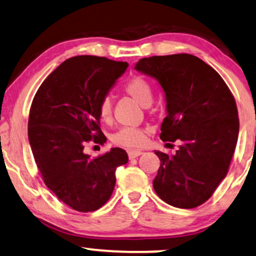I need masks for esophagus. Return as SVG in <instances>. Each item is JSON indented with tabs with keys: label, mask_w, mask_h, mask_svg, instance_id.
Listing matches in <instances>:
<instances>
[{
	"label": "esophagus",
	"mask_w": 256,
	"mask_h": 256,
	"mask_svg": "<svg viewBox=\"0 0 256 256\" xmlns=\"http://www.w3.org/2000/svg\"><path fill=\"white\" fill-rule=\"evenodd\" d=\"M142 151H138V150H131V151L128 152V159H134V158H137L142 154Z\"/></svg>",
	"instance_id": "1"
}]
</instances>
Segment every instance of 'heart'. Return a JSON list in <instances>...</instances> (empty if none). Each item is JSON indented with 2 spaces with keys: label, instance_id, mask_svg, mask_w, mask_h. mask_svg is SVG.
<instances>
[{
  "label": "heart",
  "instance_id": "1",
  "mask_svg": "<svg viewBox=\"0 0 256 256\" xmlns=\"http://www.w3.org/2000/svg\"><path fill=\"white\" fill-rule=\"evenodd\" d=\"M124 91L128 96L134 98L142 106H148L153 100V88L152 84L142 76H136L126 82L124 85ZM98 114L102 120L108 122L112 116V100L110 97H104L100 100ZM146 140V131L144 128H130L124 126L119 128L112 136V142L116 145L122 148H140Z\"/></svg>",
  "mask_w": 256,
  "mask_h": 256
}]
</instances>
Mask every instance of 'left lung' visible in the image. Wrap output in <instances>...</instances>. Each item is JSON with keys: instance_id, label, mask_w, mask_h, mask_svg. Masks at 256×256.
<instances>
[{"instance_id": "obj_1", "label": "left lung", "mask_w": 256, "mask_h": 256, "mask_svg": "<svg viewBox=\"0 0 256 256\" xmlns=\"http://www.w3.org/2000/svg\"><path fill=\"white\" fill-rule=\"evenodd\" d=\"M136 70L156 78L166 97L162 142H182L174 156L160 159L153 187L178 208H194L212 196L227 176L239 136V117L230 88L219 74L190 54L142 58Z\"/></svg>"}]
</instances>
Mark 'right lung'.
I'll list each match as a JSON object with an SVG mask.
<instances>
[{
	"instance_id": "obj_1",
	"label": "right lung",
	"mask_w": 256,
	"mask_h": 256,
	"mask_svg": "<svg viewBox=\"0 0 256 256\" xmlns=\"http://www.w3.org/2000/svg\"><path fill=\"white\" fill-rule=\"evenodd\" d=\"M128 66L105 57H72L46 78L32 100L28 137L37 168L48 188L78 212L106 204L116 170L128 160L119 148L97 158L84 153L90 140L106 142L98 108Z\"/></svg>"
}]
</instances>
